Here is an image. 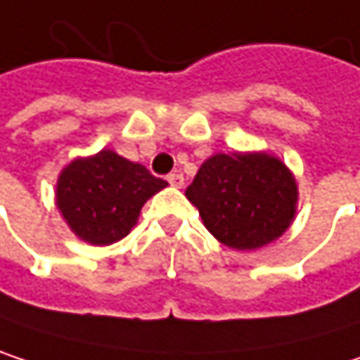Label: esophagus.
I'll use <instances>...</instances> for the list:
<instances>
[{
	"instance_id": "esophagus-1",
	"label": "esophagus",
	"mask_w": 360,
	"mask_h": 360,
	"mask_svg": "<svg viewBox=\"0 0 360 360\" xmlns=\"http://www.w3.org/2000/svg\"><path fill=\"white\" fill-rule=\"evenodd\" d=\"M167 181H169L173 187H183V175H181V173H171V175L167 177Z\"/></svg>"
}]
</instances>
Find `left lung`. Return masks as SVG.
<instances>
[{
    "label": "left lung",
    "mask_w": 360,
    "mask_h": 360,
    "mask_svg": "<svg viewBox=\"0 0 360 360\" xmlns=\"http://www.w3.org/2000/svg\"><path fill=\"white\" fill-rule=\"evenodd\" d=\"M185 195L221 244L242 252L279 240L298 208L294 173L266 152L212 154Z\"/></svg>",
    "instance_id": "8db88e82"
}]
</instances>
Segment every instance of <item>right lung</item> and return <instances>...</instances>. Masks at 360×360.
Returning <instances> with one entry per match:
<instances>
[{
  "mask_svg": "<svg viewBox=\"0 0 360 360\" xmlns=\"http://www.w3.org/2000/svg\"><path fill=\"white\" fill-rule=\"evenodd\" d=\"M167 185L143 165L114 150H100L75 158L60 171L56 206L79 240L110 246L131 233L143 204Z\"/></svg>",
  "mask_w": 360,
  "mask_h": 360,
  "instance_id": "1",
  "label": "right lung"
}]
</instances>
